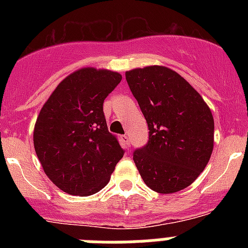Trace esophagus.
Returning <instances> with one entry per match:
<instances>
[{
    "instance_id": "esophagus-1",
    "label": "esophagus",
    "mask_w": 248,
    "mask_h": 248,
    "mask_svg": "<svg viewBox=\"0 0 248 248\" xmlns=\"http://www.w3.org/2000/svg\"><path fill=\"white\" fill-rule=\"evenodd\" d=\"M122 141L125 144L126 146H130V138H129V135H126V134L122 135Z\"/></svg>"
}]
</instances>
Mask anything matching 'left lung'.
<instances>
[{
	"mask_svg": "<svg viewBox=\"0 0 248 248\" xmlns=\"http://www.w3.org/2000/svg\"><path fill=\"white\" fill-rule=\"evenodd\" d=\"M149 128L148 144L133 159L151 190L172 194L191 185L214 149V118L200 94L163 65L125 72Z\"/></svg>",
	"mask_w": 248,
	"mask_h": 248,
	"instance_id": "8db88e82",
	"label": "left lung"
}]
</instances>
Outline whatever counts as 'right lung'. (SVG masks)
<instances>
[{"mask_svg": "<svg viewBox=\"0 0 248 248\" xmlns=\"http://www.w3.org/2000/svg\"><path fill=\"white\" fill-rule=\"evenodd\" d=\"M120 80L108 69H78L57 85L39 111L34 150L49 180L67 194L89 196L102 190L124 155L103 111Z\"/></svg>", "mask_w": 248, "mask_h": 248, "instance_id": "add662e5", "label": "right lung"}]
</instances>
